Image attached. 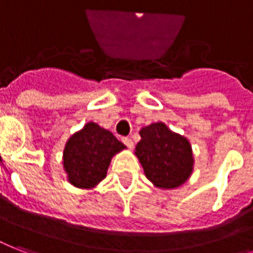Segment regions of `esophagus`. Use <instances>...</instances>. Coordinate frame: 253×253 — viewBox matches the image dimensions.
<instances>
[{
    "label": "esophagus",
    "instance_id": "34e87169",
    "mask_svg": "<svg viewBox=\"0 0 253 253\" xmlns=\"http://www.w3.org/2000/svg\"><path fill=\"white\" fill-rule=\"evenodd\" d=\"M122 142L125 143L128 148H134V142H132V139L131 138H122Z\"/></svg>",
    "mask_w": 253,
    "mask_h": 253
}]
</instances>
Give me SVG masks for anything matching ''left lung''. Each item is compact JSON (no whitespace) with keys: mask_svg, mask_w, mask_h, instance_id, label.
<instances>
[{"mask_svg":"<svg viewBox=\"0 0 253 253\" xmlns=\"http://www.w3.org/2000/svg\"><path fill=\"white\" fill-rule=\"evenodd\" d=\"M139 134L142 139L135 155L147 178L163 189L184 184L192 174L194 162L188 139L172 132L162 122L143 127Z\"/></svg>","mask_w":253,"mask_h":253,"instance_id":"obj_1","label":"left lung"}]
</instances>
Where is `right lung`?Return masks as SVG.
<instances>
[{"label":"right lung","mask_w":253,"mask_h":253,"mask_svg":"<svg viewBox=\"0 0 253 253\" xmlns=\"http://www.w3.org/2000/svg\"><path fill=\"white\" fill-rule=\"evenodd\" d=\"M126 148L110 131L89 122L65 144L63 164L77 188H93L106 177L111 158Z\"/></svg>","instance_id":"add662e5"}]
</instances>
